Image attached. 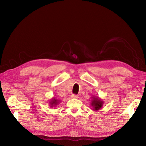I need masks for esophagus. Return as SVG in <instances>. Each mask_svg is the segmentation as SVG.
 <instances>
[{
	"label": "esophagus",
	"instance_id": "1",
	"mask_svg": "<svg viewBox=\"0 0 146 146\" xmlns=\"http://www.w3.org/2000/svg\"><path fill=\"white\" fill-rule=\"evenodd\" d=\"M72 98L73 99H77L79 98V96L77 95H72Z\"/></svg>",
	"mask_w": 146,
	"mask_h": 146
}]
</instances>
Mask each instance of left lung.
Here are the masks:
<instances>
[{"instance_id":"8db88e82","label":"left lung","mask_w":146,"mask_h":146,"mask_svg":"<svg viewBox=\"0 0 146 146\" xmlns=\"http://www.w3.org/2000/svg\"><path fill=\"white\" fill-rule=\"evenodd\" d=\"M104 101L99 96H92V101L90 102V105L92 107V110L98 111L102 108L104 105Z\"/></svg>"}]
</instances>
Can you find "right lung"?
<instances>
[{
  "label": "right lung",
  "mask_w": 146,
  "mask_h": 146,
  "mask_svg": "<svg viewBox=\"0 0 146 146\" xmlns=\"http://www.w3.org/2000/svg\"><path fill=\"white\" fill-rule=\"evenodd\" d=\"M60 102V100H58V99H56V98L53 97L49 101V106H50V108H52L53 107L57 106V105H58Z\"/></svg>",
  "instance_id": "right-lung-1"
}]
</instances>
